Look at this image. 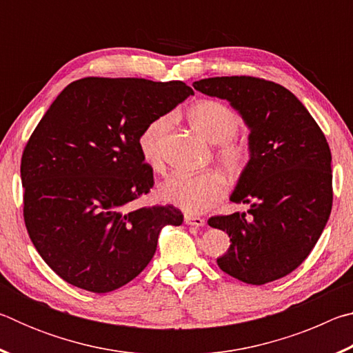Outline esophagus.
Listing matches in <instances>:
<instances>
[{
	"label": "esophagus",
	"mask_w": 353,
	"mask_h": 353,
	"mask_svg": "<svg viewBox=\"0 0 353 353\" xmlns=\"http://www.w3.org/2000/svg\"><path fill=\"white\" fill-rule=\"evenodd\" d=\"M183 221H185V224H188V225H204L205 224V221H204V218H201V216H194V214H185L183 216Z\"/></svg>",
	"instance_id": "esophagus-1"
}]
</instances>
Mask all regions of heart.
Returning a JSON list of instances; mask_svg holds the SVG:
<instances>
[{"label": "heart", "mask_w": 353, "mask_h": 353, "mask_svg": "<svg viewBox=\"0 0 353 353\" xmlns=\"http://www.w3.org/2000/svg\"><path fill=\"white\" fill-rule=\"evenodd\" d=\"M188 121L205 141L216 145L214 160L232 176H241L252 162L249 141L238 139L241 117L221 101L202 99L188 110ZM170 117H159L148 123L139 137V151L149 168L162 172L165 168L162 141L170 128ZM227 183L216 171L199 174H174L160 185L159 196L188 213H202L224 198Z\"/></svg>", "instance_id": "obj_1"}]
</instances>
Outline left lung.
<instances>
[{"label":"left lung","mask_w":353,"mask_h":353,"mask_svg":"<svg viewBox=\"0 0 353 353\" xmlns=\"http://www.w3.org/2000/svg\"><path fill=\"white\" fill-rule=\"evenodd\" d=\"M193 87L229 101L250 129L252 162L230 196L250 208L208 219L230 236L218 266L250 285L288 276L312 252L332 212V152L324 132L305 105L272 81L221 76Z\"/></svg>","instance_id":"8db88e82"}]
</instances>
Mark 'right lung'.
Here are the masks:
<instances>
[{"instance_id":"add662e5","label":"right lung","mask_w":353,"mask_h":353,"mask_svg":"<svg viewBox=\"0 0 353 353\" xmlns=\"http://www.w3.org/2000/svg\"><path fill=\"white\" fill-rule=\"evenodd\" d=\"M194 92L181 81L83 77L71 82L34 129L21 155L23 216L41 259L65 282L110 292L145 270L172 205L132 210L152 170L139 137Z\"/></svg>"}]
</instances>
